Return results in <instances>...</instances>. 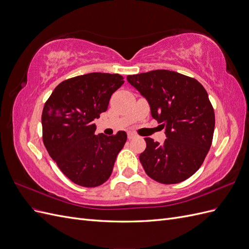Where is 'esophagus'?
I'll return each instance as SVG.
<instances>
[{
  "label": "esophagus",
  "instance_id": "obj_1",
  "mask_svg": "<svg viewBox=\"0 0 249 249\" xmlns=\"http://www.w3.org/2000/svg\"><path fill=\"white\" fill-rule=\"evenodd\" d=\"M135 137H136V135H135L134 133H131V132L127 133V138H129V139H133Z\"/></svg>",
  "mask_w": 249,
  "mask_h": 249
}]
</instances>
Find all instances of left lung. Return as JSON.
<instances>
[{
    "mask_svg": "<svg viewBox=\"0 0 249 249\" xmlns=\"http://www.w3.org/2000/svg\"><path fill=\"white\" fill-rule=\"evenodd\" d=\"M149 104L165 129L160 144L145 138L139 160L146 175L161 184H178L198 170L212 144L215 114L206 89L193 78L166 70L126 77Z\"/></svg>",
    "mask_w": 249,
    "mask_h": 249,
    "instance_id": "obj_1",
    "label": "left lung"
}]
</instances>
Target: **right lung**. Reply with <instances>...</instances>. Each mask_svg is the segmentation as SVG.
Here are the masks:
<instances>
[{"instance_id": "obj_1", "label": "right lung", "mask_w": 249, "mask_h": 249, "mask_svg": "<svg viewBox=\"0 0 249 249\" xmlns=\"http://www.w3.org/2000/svg\"><path fill=\"white\" fill-rule=\"evenodd\" d=\"M124 83L118 73L91 72L65 80L44 104L42 139L49 155L74 184L96 187L110 178L126 133L95 135L93 123Z\"/></svg>"}]
</instances>
